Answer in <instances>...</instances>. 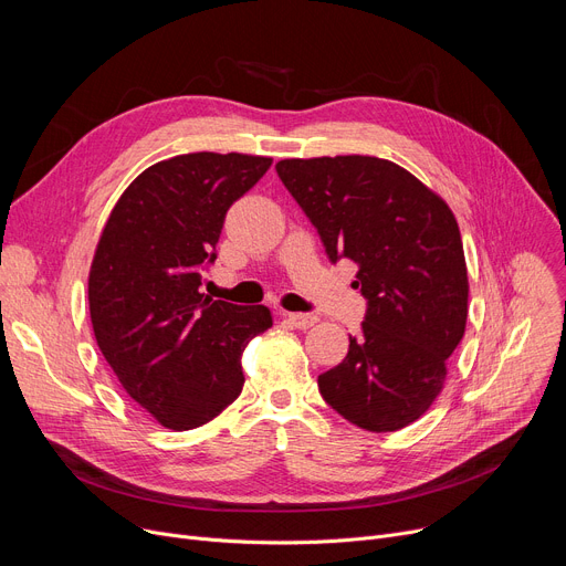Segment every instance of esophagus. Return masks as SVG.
<instances>
[{
  "mask_svg": "<svg viewBox=\"0 0 566 566\" xmlns=\"http://www.w3.org/2000/svg\"><path fill=\"white\" fill-rule=\"evenodd\" d=\"M286 316V321L289 323H293L295 328H301V331H307V328H312L314 323H318V316H314V314H284Z\"/></svg>",
  "mask_w": 566,
  "mask_h": 566,
  "instance_id": "obj_1",
  "label": "esophagus"
}]
</instances>
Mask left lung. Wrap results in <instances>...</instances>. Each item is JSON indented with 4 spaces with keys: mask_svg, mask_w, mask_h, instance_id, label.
<instances>
[{
    "mask_svg": "<svg viewBox=\"0 0 566 566\" xmlns=\"http://www.w3.org/2000/svg\"><path fill=\"white\" fill-rule=\"evenodd\" d=\"M275 169L331 261L358 263L355 286L367 298L360 337H348L346 358L318 376V390L350 424L399 431L436 401L465 333L457 218L420 178L382 158H289Z\"/></svg>",
    "mask_w": 566,
    "mask_h": 566,
    "instance_id": "1",
    "label": "left lung"
}]
</instances>
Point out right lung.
<instances>
[{
	"instance_id": "add662e5",
	"label": "right lung",
	"mask_w": 566,
	"mask_h": 566,
	"mask_svg": "<svg viewBox=\"0 0 566 566\" xmlns=\"http://www.w3.org/2000/svg\"><path fill=\"white\" fill-rule=\"evenodd\" d=\"M273 165L245 154H186L144 169L118 197L88 271V312L107 365L154 418L188 431L243 390L241 355L273 325L263 305L201 293L229 206Z\"/></svg>"
}]
</instances>
